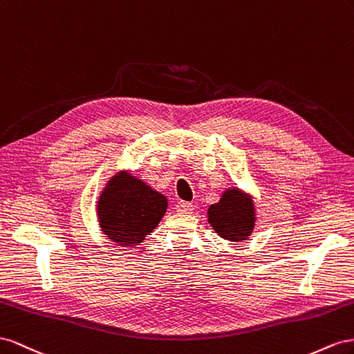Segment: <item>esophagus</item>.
<instances>
[{
  "label": "esophagus",
  "instance_id": "1",
  "mask_svg": "<svg viewBox=\"0 0 354 354\" xmlns=\"http://www.w3.org/2000/svg\"><path fill=\"white\" fill-rule=\"evenodd\" d=\"M176 212H179V214H191L193 212V205L189 201H178Z\"/></svg>",
  "mask_w": 354,
  "mask_h": 354
}]
</instances>
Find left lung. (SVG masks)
<instances>
[{"label":"left lung","instance_id":"obj_1","mask_svg":"<svg viewBox=\"0 0 354 354\" xmlns=\"http://www.w3.org/2000/svg\"><path fill=\"white\" fill-rule=\"evenodd\" d=\"M254 203L239 189H231L209 207V222L216 233L231 241L245 240L255 224Z\"/></svg>","mask_w":354,"mask_h":354}]
</instances>
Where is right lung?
I'll return each instance as SVG.
<instances>
[{"label": "right lung", "instance_id": "obj_1", "mask_svg": "<svg viewBox=\"0 0 354 354\" xmlns=\"http://www.w3.org/2000/svg\"><path fill=\"white\" fill-rule=\"evenodd\" d=\"M167 200L142 180L120 174L100 196L97 215L105 234L120 246L138 245L165 215Z\"/></svg>", "mask_w": 354, "mask_h": 354}]
</instances>
